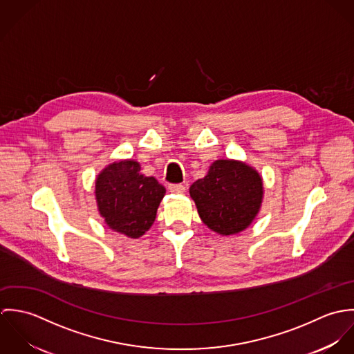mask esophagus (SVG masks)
<instances>
[{
  "label": "esophagus",
  "mask_w": 354,
  "mask_h": 354,
  "mask_svg": "<svg viewBox=\"0 0 354 354\" xmlns=\"http://www.w3.org/2000/svg\"><path fill=\"white\" fill-rule=\"evenodd\" d=\"M169 191L173 192V194H183V192H185V185H183V184H170Z\"/></svg>",
  "instance_id": "1"
}]
</instances>
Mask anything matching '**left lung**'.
Here are the masks:
<instances>
[{
  "label": "left lung",
  "instance_id": "left-lung-1",
  "mask_svg": "<svg viewBox=\"0 0 354 354\" xmlns=\"http://www.w3.org/2000/svg\"><path fill=\"white\" fill-rule=\"evenodd\" d=\"M189 195L203 223L221 236L239 234L251 226L263 203V178L237 159H216L205 177L195 181Z\"/></svg>",
  "mask_w": 354,
  "mask_h": 354
}]
</instances>
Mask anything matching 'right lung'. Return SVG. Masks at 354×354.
Masks as SVG:
<instances>
[{"label": "right lung", "instance_id": "add662e5", "mask_svg": "<svg viewBox=\"0 0 354 354\" xmlns=\"http://www.w3.org/2000/svg\"><path fill=\"white\" fill-rule=\"evenodd\" d=\"M140 169L139 162L121 159L103 167L95 180L100 215L109 229L129 239L149 232L166 194L163 185Z\"/></svg>", "mask_w": 354, "mask_h": 354}]
</instances>
